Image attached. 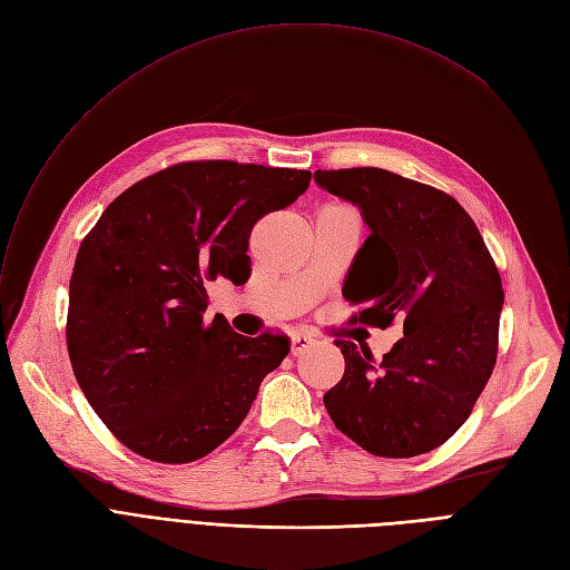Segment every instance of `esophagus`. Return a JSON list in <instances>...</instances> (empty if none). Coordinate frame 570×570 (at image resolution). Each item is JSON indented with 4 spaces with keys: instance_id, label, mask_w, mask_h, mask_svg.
<instances>
[{
    "instance_id": "obj_1",
    "label": "esophagus",
    "mask_w": 570,
    "mask_h": 570,
    "mask_svg": "<svg viewBox=\"0 0 570 570\" xmlns=\"http://www.w3.org/2000/svg\"><path fill=\"white\" fill-rule=\"evenodd\" d=\"M311 345H313V338H311V336H306V334H294V336H292V355L299 357L302 352H304L306 347H311Z\"/></svg>"
}]
</instances>
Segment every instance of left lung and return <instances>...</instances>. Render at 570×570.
I'll return each instance as SVG.
<instances>
[{"mask_svg":"<svg viewBox=\"0 0 570 570\" xmlns=\"http://www.w3.org/2000/svg\"><path fill=\"white\" fill-rule=\"evenodd\" d=\"M315 183L357 204L371 229L343 285L345 302L364 306L352 322H403L381 364L362 343L334 341L345 373L324 409L375 456L424 454L469 420L494 371L499 268L471 215L443 189L375 167L317 169Z\"/></svg>","mask_w":570,"mask_h":570,"instance_id":"obj_1","label":"left lung"}]
</instances>
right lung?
I'll use <instances>...</instances> for the list:
<instances>
[{
    "instance_id": "add662e5",
    "label": "right lung",
    "mask_w": 570,
    "mask_h": 570,
    "mask_svg": "<svg viewBox=\"0 0 570 570\" xmlns=\"http://www.w3.org/2000/svg\"><path fill=\"white\" fill-rule=\"evenodd\" d=\"M311 171L199 159L134 183L101 213L69 281L76 381L114 436L150 462L189 464L246 420L289 338L210 322L206 283L250 276L248 238L304 195Z\"/></svg>"
}]
</instances>
